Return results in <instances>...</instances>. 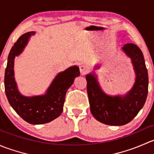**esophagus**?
<instances>
[{"instance_id":"obj_1","label":"esophagus","mask_w":154,"mask_h":154,"mask_svg":"<svg viewBox=\"0 0 154 154\" xmlns=\"http://www.w3.org/2000/svg\"><path fill=\"white\" fill-rule=\"evenodd\" d=\"M80 74L82 75H84V74H86V73H88L89 71V68H88V66H86V65H81L80 66Z\"/></svg>"}]
</instances>
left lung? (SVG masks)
I'll use <instances>...</instances> for the list:
<instances>
[{
    "mask_svg": "<svg viewBox=\"0 0 154 154\" xmlns=\"http://www.w3.org/2000/svg\"><path fill=\"white\" fill-rule=\"evenodd\" d=\"M122 50L131 59L136 74L133 87L125 96L107 95L100 88L94 74L86 75L91 114L107 125H125L131 122L143 107L148 92V74L142 51L133 43L125 45Z\"/></svg>",
    "mask_w": 154,
    "mask_h": 154,
    "instance_id": "obj_1",
    "label": "left lung"
}]
</instances>
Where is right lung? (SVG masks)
<instances>
[{"mask_svg": "<svg viewBox=\"0 0 154 154\" xmlns=\"http://www.w3.org/2000/svg\"><path fill=\"white\" fill-rule=\"evenodd\" d=\"M35 32L24 33L14 44L8 56L4 76L5 92L11 106L27 122L32 125H42L54 120L63 112L66 91L80 75L77 66L68 68L60 73L48 88L45 95L24 97L18 91L14 79V59L25 47L28 38Z\"/></svg>", "mask_w": 154, "mask_h": 154, "instance_id": "add662e5", "label": "right lung"}]
</instances>
